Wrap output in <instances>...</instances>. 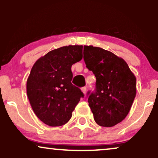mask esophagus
I'll return each instance as SVG.
<instances>
[{
  "label": "esophagus",
  "instance_id": "obj_1",
  "mask_svg": "<svg viewBox=\"0 0 158 158\" xmlns=\"http://www.w3.org/2000/svg\"><path fill=\"white\" fill-rule=\"evenodd\" d=\"M81 91L83 92V94H86V91H87L86 87H83V88H81Z\"/></svg>",
  "mask_w": 158,
  "mask_h": 158
}]
</instances>
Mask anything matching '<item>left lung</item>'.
Instances as JSON below:
<instances>
[{
    "label": "left lung",
    "mask_w": 158,
    "mask_h": 158,
    "mask_svg": "<svg viewBox=\"0 0 158 158\" xmlns=\"http://www.w3.org/2000/svg\"><path fill=\"white\" fill-rule=\"evenodd\" d=\"M86 68L95 75V91L88 102L99 126L112 127L126 118L134 102L136 77L122 58L97 47L84 46Z\"/></svg>",
    "instance_id": "8db88e82"
}]
</instances>
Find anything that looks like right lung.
<instances>
[{"mask_svg":"<svg viewBox=\"0 0 158 158\" xmlns=\"http://www.w3.org/2000/svg\"><path fill=\"white\" fill-rule=\"evenodd\" d=\"M82 45L51 50L35 61L27 81L34 113L50 126L66 124L84 94L71 83L72 65L82 59Z\"/></svg>","mask_w":158,"mask_h":158,"instance_id":"obj_1","label":"right lung"}]
</instances>
